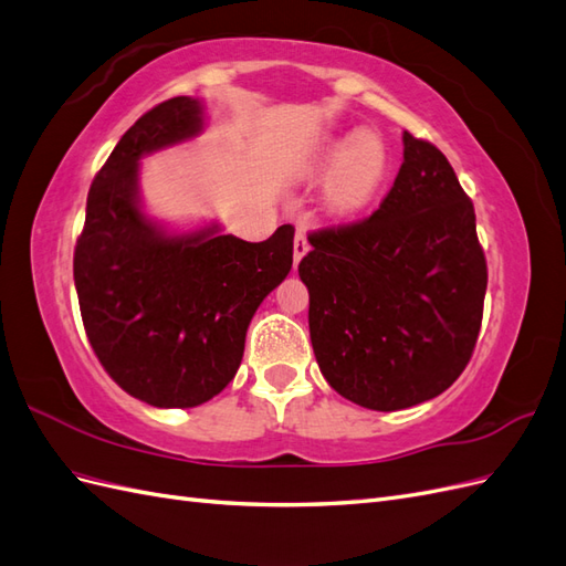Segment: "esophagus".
<instances>
[{
	"label": "esophagus",
	"mask_w": 566,
	"mask_h": 566,
	"mask_svg": "<svg viewBox=\"0 0 566 566\" xmlns=\"http://www.w3.org/2000/svg\"><path fill=\"white\" fill-rule=\"evenodd\" d=\"M308 249H311L308 237H305L303 230H298L296 237H294V263H296V265L301 263V258H303L305 253H308Z\"/></svg>",
	"instance_id": "obj_1"
}]
</instances>
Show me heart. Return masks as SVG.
I'll list each match as a JSON object with an SVG mask.
<instances>
[{
  "label": "heart",
  "mask_w": 566,
  "mask_h": 566,
  "mask_svg": "<svg viewBox=\"0 0 566 566\" xmlns=\"http://www.w3.org/2000/svg\"><path fill=\"white\" fill-rule=\"evenodd\" d=\"M315 177H329L327 201L336 213H353L377 191L386 172V149L375 135L353 133L332 139L311 168Z\"/></svg>",
  "instance_id": "heart-1"
}]
</instances>
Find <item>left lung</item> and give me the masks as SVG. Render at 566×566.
I'll use <instances>...</instances> for the list:
<instances>
[{"label":"left lung","mask_w":566,"mask_h":566,"mask_svg":"<svg viewBox=\"0 0 566 566\" xmlns=\"http://www.w3.org/2000/svg\"><path fill=\"white\" fill-rule=\"evenodd\" d=\"M402 144L377 211L311 232L298 263L319 373L379 412L436 398L462 375L489 284L474 203L453 166L427 139L402 133Z\"/></svg>","instance_id":"obj_1"}]
</instances>
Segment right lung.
I'll list each match as a JSON object with an SVG mask.
<instances>
[{
    "mask_svg": "<svg viewBox=\"0 0 566 566\" xmlns=\"http://www.w3.org/2000/svg\"><path fill=\"white\" fill-rule=\"evenodd\" d=\"M191 96L160 102L94 175L73 277L90 346L125 394L154 408H193L228 386L258 305L294 263V228L265 241L218 224L170 237L142 213L137 160L199 135Z\"/></svg>",
    "mask_w": 566,
    "mask_h": 566,
    "instance_id": "right-lung-1",
    "label": "right lung"
}]
</instances>
